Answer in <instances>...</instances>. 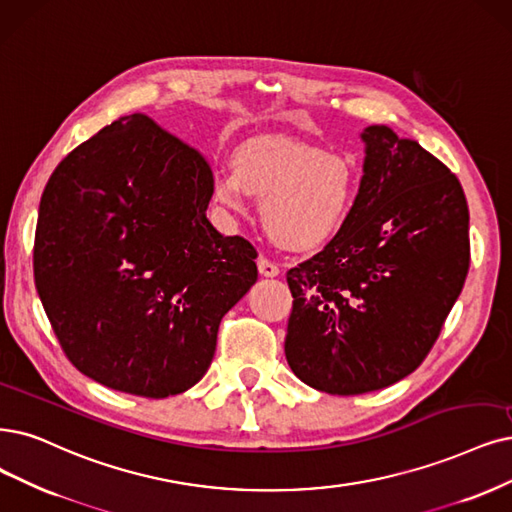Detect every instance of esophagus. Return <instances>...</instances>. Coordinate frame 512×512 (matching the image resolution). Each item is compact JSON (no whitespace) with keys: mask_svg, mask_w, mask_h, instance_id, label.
Instances as JSON below:
<instances>
[{"mask_svg":"<svg viewBox=\"0 0 512 512\" xmlns=\"http://www.w3.org/2000/svg\"><path fill=\"white\" fill-rule=\"evenodd\" d=\"M257 268H259V274L266 276V278H274V276L280 274L276 263L270 261V259H266V257H259V259H257Z\"/></svg>","mask_w":512,"mask_h":512,"instance_id":"34e87169","label":"esophagus"}]
</instances>
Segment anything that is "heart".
I'll use <instances>...</instances> for the list:
<instances>
[{
    "instance_id": "b5f03b06",
    "label": "heart",
    "mask_w": 512,
    "mask_h": 512,
    "mask_svg": "<svg viewBox=\"0 0 512 512\" xmlns=\"http://www.w3.org/2000/svg\"><path fill=\"white\" fill-rule=\"evenodd\" d=\"M232 168L234 175H217L215 198L232 211H242V192L263 200V230L291 251H308L331 238L358 192L354 162L287 139L246 143Z\"/></svg>"
}]
</instances>
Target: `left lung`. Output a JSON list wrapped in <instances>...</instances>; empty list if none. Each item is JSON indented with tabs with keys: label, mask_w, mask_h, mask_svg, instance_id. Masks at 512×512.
Wrapping results in <instances>:
<instances>
[{
	"label": "left lung",
	"mask_w": 512,
	"mask_h": 512,
	"mask_svg": "<svg viewBox=\"0 0 512 512\" xmlns=\"http://www.w3.org/2000/svg\"><path fill=\"white\" fill-rule=\"evenodd\" d=\"M365 175L339 232L287 272L285 354L301 382L363 394L422 365L470 266L458 177L420 143L369 126Z\"/></svg>",
	"instance_id": "1"
}]
</instances>
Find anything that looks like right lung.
I'll return each mask as SVG.
<instances>
[{
	"label": "right lung",
	"instance_id": "right-lung-1",
	"mask_svg": "<svg viewBox=\"0 0 512 512\" xmlns=\"http://www.w3.org/2000/svg\"><path fill=\"white\" fill-rule=\"evenodd\" d=\"M213 173L143 113L54 168L33 244L35 289L69 363L111 390L164 399L202 380L257 251L206 219Z\"/></svg>",
	"mask_w": 512,
	"mask_h": 512
}]
</instances>
